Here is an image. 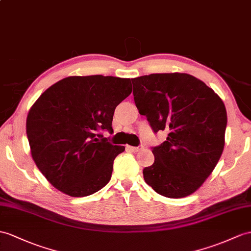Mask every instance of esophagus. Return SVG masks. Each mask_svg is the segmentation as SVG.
Instances as JSON below:
<instances>
[{
	"label": "esophagus",
	"instance_id": "1",
	"mask_svg": "<svg viewBox=\"0 0 251 251\" xmlns=\"http://www.w3.org/2000/svg\"><path fill=\"white\" fill-rule=\"evenodd\" d=\"M143 149V146H138V147H132V146H127V150H130L131 152H138L139 150Z\"/></svg>",
	"mask_w": 251,
	"mask_h": 251
}]
</instances>
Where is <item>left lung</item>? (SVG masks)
I'll list each match as a JSON object with an SVG mask.
<instances>
[{"mask_svg":"<svg viewBox=\"0 0 251 251\" xmlns=\"http://www.w3.org/2000/svg\"><path fill=\"white\" fill-rule=\"evenodd\" d=\"M140 115L155 133L168 132L152 148L154 163L144 168V179L168 198L192 195L217 165L225 146L227 112L212 88L187 73H153L132 78Z\"/></svg>","mask_w":251,"mask_h":251,"instance_id":"8db88e82","label":"left lung"}]
</instances>
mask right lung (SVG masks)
<instances>
[{
	"mask_svg": "<svg viewBox=\"0 0 251 251\" xmlns=\"http://www.w3.org/2000/svg\"><path fill=\"white\" fill-rule=\"evenodd\" d=\"M131 93L130 78L68 76L36 100L26 118L30 154L55 188L85 197L109 182L125 147L109 144L100 132H113L115 108Z\"/></svg>",
	"mask_w": 251,
	"mask_h": 251,
	"instance_id": "right-lung-1",
	"label": "right lung"
}]
</instances>
